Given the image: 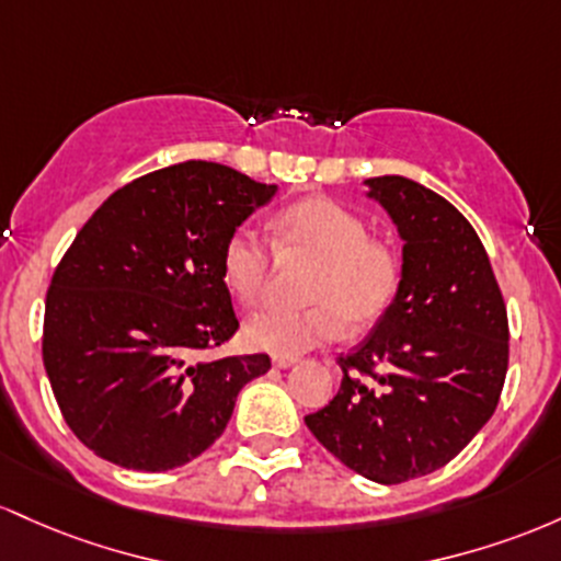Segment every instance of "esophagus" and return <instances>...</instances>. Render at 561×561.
Wrapping results in <instances>:
<instances>
[{"instance_id":"esophagus-1","label":"esophagus","mask_w":561,"mask_h":561,"mask_svg":"<svg viewBox=\"0 0 561 561\" xmlns=\"http://www.w3.org/2000/svg\"><path fill=\"white\" fill-rule=\"evenodd\" d=\"M294 363H297V357H288V355H275L273 357L275 368H291Z\"/></svg>"}]
</instances>
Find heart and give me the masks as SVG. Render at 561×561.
Masks as SVG:
<instances>
[{
    "instance_id": "heart-1",
    "label": "heart",
    "mask_w": 561,
    "mask_h": 561,
    "mask_svg": "<svg viewBox=\"0 0 561 561\" xmlns=\"http://www.w3.org/2000/svg\"><path fill=\"white\" fill-rule=\"evenodd\" d=\"M275 251L288 262H310L305 310L267 305L247 320L251 347L275 355L333 342L344 325L365 331L392 310L402 286V256L392 243L370 238L368 222L331 198L286 206L273 222V241L236 228L222 247V280L236 299L256 301L267 288Z\"/></svg>"
}]
</instances>
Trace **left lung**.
<instances>
[{
  "instance_id": "left-lung-1",
  "label": "left lung",
  "mask_w": 561,
  "mask_h": 561,
  "mask_svg": "<svg viewBox=\"0 0 561 561\" xmlns=\"http://www.w3.org/2000/svg\"><path fill=\"white\" fill-rule=\"evenodd\" d=\"M402 241V286L374 331L339 355L342 387L305 416L344 467L381 484L432 474L488 424L508 368V318L480 236L419 182L370 178Z\"/></svg>"
}]
</instances>
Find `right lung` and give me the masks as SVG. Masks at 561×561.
<instances>
[{
	"instance_id": "right-lung-1",
	"label": "right lung",
	"mask_w": 561,
	"mask_h": 561,
	"mask_svg": "<svg viewBox=\"0 0 561 561\" xmlns=\"http://www.w3.org/2000/svg\"><path fill=\"white\" fill-rule=\"evenodd\" d=\"M275 185L182 161L118 187L77 232L44 305L42 360L87 448L124 469L167 471L225 432L270 357L206 360L238 331L222 247Z\"/></svg>"
}]
</instances>
